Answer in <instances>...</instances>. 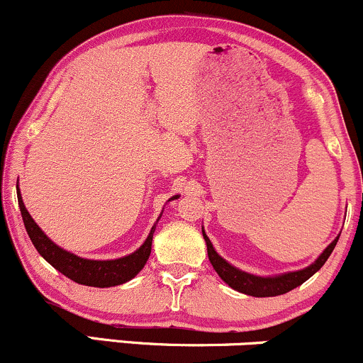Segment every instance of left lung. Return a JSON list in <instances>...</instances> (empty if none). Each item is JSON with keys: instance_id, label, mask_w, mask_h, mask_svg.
<instances>
[{"instance_id": "8db88e82", "label": "left lung", "mask_w": 363, "mask_h": 363, "mask_svg": "<svg viewBox=\"0 0 363 363\" xmlns=\"http://www.w3.org/2000/svg\"><path fill=\"white\" fill-rule=\"evenodd\" d=\"M203 237H205L206 240L208 257H210V262L213 264V269L218 273V277L234 290L245 295H252V297H274V295H281V294H286V291L297 289L298 285H302L303 281L309 280L312 274L323 268V264L328 261V257L331 256L333 249H335V245L340 239V237H336V239L333 240L326 249H324V252L320 254L318 259H315V262H312L309 268L301 269V272L281 274V277L261 278V277H254V274H249L245 272H240V269H237L234 266L228 264L223 257H220L218 254H216L213 245L210 242V239H208L205 234V230H203Z\"/></svg>"}]
</instances>
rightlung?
<instances>
[{
    "instance_id": "add662e5",
    "label": "right lung",
    "mask_w": 363,
    "mask_h": 363,
    "mask_svg": "<svg viewBox=\"0 0 363 363\" xmlns=\"http://www.w3.org/2000/svg\"><path fill=\"white\" fill-rule=\"evenodd\" d=\"M177 198V196H176ZM18 206L22 211L23 225L27 228V234L30 237L34 247L39 251L40 256L44 257L49 264H52L57 272H61L69 280L80 283L86 286H97V289H107V286H116L121 283H126L135 278L141 272L145 264H147L150 252H152V240L153 232H155L157 225H153L150 235L145 240L136 252L129 254L126 257L114 261H91L83 259V257L74 256V254L65 251V249L57 247L48 235L39 228L32 216L28 215L27 208H25L22 196L18 193ZM162 216V215H160Z\"/></svg>"
}]
</instances>
